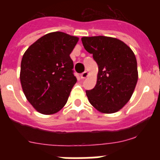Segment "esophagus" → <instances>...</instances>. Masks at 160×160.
I'll use <instances>...</instances> for the list:
<instances>
[{
  "label": "esophagus",
  "mask_w": 160,
  "mask_h": 160,
  "mask_svg": "<svg viewBox=\"0 0 160 160\" xmlns=\"http://www.w3.org/2000/svg\"><path fill=\"white\" fill-rule=\"evenodd\" d=\"M88 72H87V71H84V72H82V73L80 74V77H81L82 79L87 78V77H88Z\"/></svg>",
  "instance_id": "1"
}]
</instances>
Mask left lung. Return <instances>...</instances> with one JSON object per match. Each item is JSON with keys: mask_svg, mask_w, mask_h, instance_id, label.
Masks as SVG:
<instances>
[{"mask_svg": "<svg viewBox=\"0 0 160 160\" xmlns=\"http://www.w3.org/2000/svg\"><path fill=\"white\" fill-rule=\"evenodd\" d=\"M81 40L98 66L96 86L86 90L88 100L101 112H117L129 101L136 86L135 54L125 43L111 37H83Z\"/></svg>", "mask_w": 160, "mask_h": 160, "instance_id": "8db88e82", "label": "left lung"}]
</instances>
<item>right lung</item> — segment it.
Listing matches in <instances>:
<instances>
[{
	"label": "right lung",
	"instance_id": "obj_1",
	"mask_svg": "<svg viewBox=\"0 0 160 160\" xmlns=\"http://www.w3.org/2000/svg\"><path fill=\"white\" fill-rule=\"evenodd\" d=\"M79 38L61 32L46 34L28 47L21 63L20 80L27 100L43 114L64 107L77 77L70 54Z\"/></svg>",
	"mask_w": 160,
	"mask_h": 160
}]
</instances>
